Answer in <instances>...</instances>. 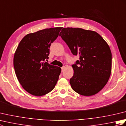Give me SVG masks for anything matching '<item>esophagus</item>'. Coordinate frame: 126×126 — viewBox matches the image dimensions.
I'll use <instances>...</instances> for the list:
<instances>
[{
	"label": "esophagus",
	"instance_id": "1",
	"mask_svg": "<svg viewBox=\"0 0 126 126\" xmlns=\"http://www.w3.org/2000/svg\"><path fill=\"white\" fill-rule=\"evenodd\" d=\"M65 68V66H62V67L61 68V69H62V71H64V70Z\"/></svg>",
	"mask_w": 126,
	"mask_h": 126
}]
</instances>
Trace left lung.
<instances>
[{
  "instance_id": "obj_1",
  "label": "left lung",
  "mask_w": 126,
  "mask_h": 126,
  "mask_svg": "<svg viewBox=\"0 0 126 126\" xmlns=\"http://www.w3.org/2000/svg\"><path fill=\"white\" fill-rule=\"evenodd\" d=\"M74 55L79 56L72 67L70 79L75 92L89 96L105 86L111 70V52L108 44L95 31L81 28H63L60 33Z\"/></svg>"
}]
</instances>
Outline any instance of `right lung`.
I'll return each instance as SVG.
<instances>
[{
	"mask_svg": "<svg viewBox=\"0 0 126 126\" xmlns=\"http://www.w3.org/2000/svg\"><path fill=\"white\" fill-rule=\"evenodd\" d=\"M62 28L45 29L28 34L19 44L13 58V66L20 84L31 95L41 96L53 89L61 69L45 61L49 48Z\"/></svg>",
	"mask_w": 126,
	"mask_h": 126,
	"instance_id": "1",
	"label": "right lung"
}]
</instances>
